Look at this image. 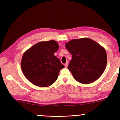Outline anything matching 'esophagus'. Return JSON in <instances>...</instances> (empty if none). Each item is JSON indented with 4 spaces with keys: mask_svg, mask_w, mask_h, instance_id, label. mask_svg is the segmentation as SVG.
Wrapping results in <instances>:
<instances>
[{
    "mask_svg": "<svg viewBox=\"0 0 120 120\" xmlns=\"http://www.w3.org/2000/svg\"><path fill=\"white\" fill-rule=\"evenodd\" d=\"M68 62H67V63L64 64V66H65V67H66V68H67V67H68Z\"/></svg>",
    "mask_w": 120,
    "mask_h": 120,
    "instance_id": "esophagus-1",
    "label": "esophagus"
}]
</instances>
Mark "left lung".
Returning <instances> with one entry per match:
<instances>
[{
	"label": "left lung",
	"instance_id": "left-lung-1",
	"mask_svg": "<svg viewBox=\"0 0 120 120\" xmlns=\"http://www.w3.org/2000/svg\"><path fill=\"white\" fill-rule=\"evenodd\" d=\"M72 55L68 68L74 79L89 84L98 79L107 62L105 50L99 44L87 38L73 39L65 44Z\"/></svg>",
	"mask_w": 120,
	"mask_h": 120
}]
</instances>
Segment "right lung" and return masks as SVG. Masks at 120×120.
I'll list each match as a JSON object with an SVG mask.
<instances>
[{
    "label": "right lung",
    "instance_id": "right-lung-1",
    "mask_svg": "<svg viewBox=\"0 0 120 120\" xmlns=\"http://www.w3.org/2000/svg\"><path fill=\"white\" fill-rule=\"evenodd\" d=\"M58 49V43L52 40L38 43L25 52L21 66L30 82L40 87H48L55 82L60 71L64 68L54 55Z\"/></svg>",
    "mask_w": 120,
    "mask_h": 120
}]
</instances>
